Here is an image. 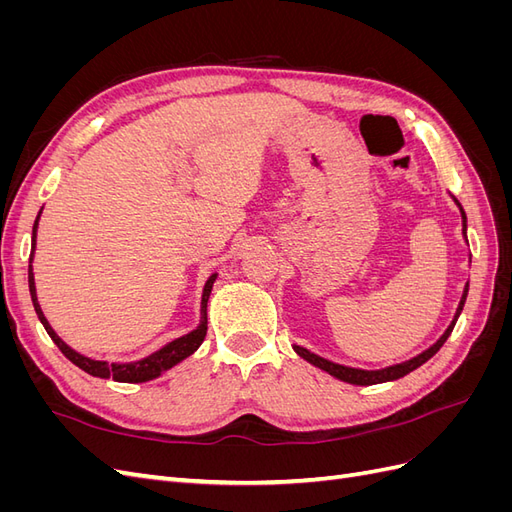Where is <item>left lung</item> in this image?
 I'll return each mask as SVG.
<instances>
[{
    "label": "left lung",
    "instance_id": "1",
    "mask_svg": "<svg viewBox=\"0 0 512 512\" xmlns=\"http://www.w3.org/2000/svg\"><path fill=\"white\" fill-rule=\"evenodd\" d=\"M457 205H459V203H457ZM459 209H461V205H459ZM461 220H463V235H466V213H463V209H461ZM466 297H468V286H466V290H463V297H461V301H459L457 314H455V318H453V322H451V327H448V329L444 331V335H442V337L438 339V342L433 344L429 350L421 352V354L414 356V359H410V361H406V363H399V365L386 367V369H378V371H365V369H352V367H346V365L331 363V361L322 359V356H318V354H314V352H309V350H305V348H301V346H294V352H297L299 356H303V359L309 361L312 365H316V367H320V369H324V371H329L331 376H335V378H339V380H344V382H350V384L369 386V384H380V382H389V380L404 378L406 374H410V371H414L416 367H421L425 361H429L431 356L436 354V352L444 346L448 335H451L453 329H455V322H457V318H459V314H461L463 303H466Z\"/></svg>",
    "mask_w": 512,
    "mask_h": 512
}]
</instances>
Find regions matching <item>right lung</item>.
<instances>
[{"instance_id": "obj_1", "label": "right lung", "mask_w": 512, "mask_h": 512, "mask_svg": "<svg viewBox=\"0 0 512 512\" xmlns=\"http://www.w3.org/2000/svg\"><path fill=\"white\" fill-rule=\"evenodd\" d=\"M38 218H40V213H38ZM38 218H36V224H34V247H36ZM32 256H34V252H32ZM32 256H29V262H32ZM27 277H29V292H32V301H34V307H36V314H38L40 322L44 324L46 333H49V337L57 344V348L66 354V359H70L76 367H81L83 371H87V374L96 376V378H113L117 382H147V380H153V378H158L162 371L170 369V367L177 365L183 359H188V356L192 352H196L198 346L203 344V339L207 335V301H209V294H211V288H213V282H215V275H211L209 280H207V284H205L203 305H200V324H198V329H194L192 333L175 339V342L166 344L158 352L149 354L147 359L136 361V363H106V361L87 359V356L74 352L70 346H66L64 342H61V339L57 337V333L51 329V324L46 322L42 309L38 305V299H36V286H34L32 265H29Z\"/></svg>"}]
</instances>
